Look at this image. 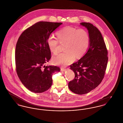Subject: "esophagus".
I'll return each mask as SVG.
<instances>
[{"mask_svg":"<svg viewBox=\"0 0 123 123\" xmlns=\"http://www.w3.org/2000/svg\"><path fill=\"white\" fill-rule=\"evenodd\" d=\"M60 70H61V71H65V70H66V69L65 68H64L63 67H61Z\"/></svg>","mask_w":123,"mask_h":123,"instance_id":"1","label":"esophagus"}]
</instances>
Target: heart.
<instances>
[{"mask_svg": "<svg viewBox=\"0 0 123 123\" xmlns=\"http://www.w3.org/2000/svg\"><path fill=\"white\" fill-rule=\"evenodd\" d=\"M56 35L58 39L53 36H50L47 39L49 50L54 54H57L59 52L60 43L62 45L65 44V51L53 58L52 61L54 64L67 65L74 61L75 56L80 58L87 51L90 37L85 29L67 26L59 30Z\"/></svg>", "mask_w": 123, "mask_h": 123, "instance_id": "heart-1", "label": "heart"}]
</instances>
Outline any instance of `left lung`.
I'll return each instance as SVG.
<instances>
[{"label":"left lung","instance_id":"1","mask_svg":"<svg viewBox=\"0 0 123 123\" xmlns=\"http://www.w3.org/2000/svg\"><path fill=\"white\" fill-rule=\"evenodd\" d=\"M88 31L89 47L87 53L70 65L74 79L69 82L70 90L78 94L89 92L102 82L105 74L108 58L105 41L99 29L89 23H81Z\"/></svg>","mask_w":123,"mask_h":123}]
</instances>
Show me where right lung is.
Here are the masks:
<instances>
[{
	"label": "right lung",
	"instance_id": "right-lung-1",
	"mask_svg": "<svg viewBox=\"0 0 123 123\" xmlns=\"http://www.w3.org/2000/svg\"><path fill=\"white\" fill-rule=\"evenodd\" d=\"M61 23L39 22L25 30L18 38L15 50L16 69L24 86L35 93L44 92L53 83L52 75L59 67L45 66L51 58L47 40Z\"/></svg>",
	"mask_w": 123,
	"mask_h": 123
}]
</instances>
